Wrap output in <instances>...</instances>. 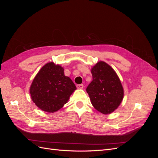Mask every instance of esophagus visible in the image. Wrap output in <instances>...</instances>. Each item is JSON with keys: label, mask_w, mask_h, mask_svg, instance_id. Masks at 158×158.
<instances>
[{"label": "esophagus", "mask_w": 158, "mask_h": 158, "mask_svg": "<svg viewBox=\"0 0 158 158\" xmlns=\"http://www.w3.org/2000/svg\"><path fill=\"white\" fill-rule=\"evenodd\" d=\"M76 87H77L78 89H83L84 85L83 84H78V85H76Z\"/></svg>", "instance_id": "1"}]
</instances>
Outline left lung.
<instances>
[{
	"instance_id": "8db88e82",
	"label": "left lung",
	"mask_w": 158,
	"mask_h": 158,
	"mask_svg": "<svg viewBox=\"0 0 158 158\" xmlns=\"http://www.w3.org/2000/svg\"><path fill=\"white\" fill-rule=\"evenodd\" d=\"M92 81L86 88L92 106L98 111L107 114L113 112L121 104L124 91L114 70L103 61L92 69Z\"/></svg>"
}]
</instances>
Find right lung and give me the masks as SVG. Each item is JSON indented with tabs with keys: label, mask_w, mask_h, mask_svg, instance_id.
<instances>
[{
	"label": "right lung",
	"mask_w": 158,
	"mask_h": 158,
	"mask_svg": "<svg viewBox=\"0 0 158 158\" xmlns=\"http://www.w3.org/2000/svg\"><path fill=\"white\" fill-rule=\"evenodd\" d=\"M76 89L72 80L64 76L63 67L49 63L35 76L30 92L32 101L38 107L45 112L54 113L67 103Z\"/></svg>",
	"instance_id": "obj_1"
}]
</instances>
